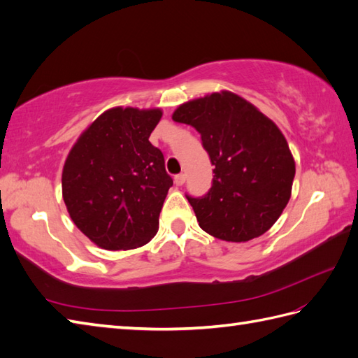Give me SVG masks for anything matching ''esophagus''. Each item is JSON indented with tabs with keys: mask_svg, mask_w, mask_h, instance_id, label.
<instances>
[{
	"mask_svg": "<svg viewBox=\"0 0 358 358\" xmlns=\"http://www.w3.org/2000/svg\"><path fill=\"white\" fill-rule=\"evenodd\" d=\"M174 184H176L178 187H180V185H184L185 184V174H176V176H174Z\"/></svg>",
	"mask_w": 358,
	"mask_h": 358,
	"instance_id": "esophagus-1",
	"label": "esophagus"
}]
</instances>
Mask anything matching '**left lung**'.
I'll return each instance as SVG.
<instances>
[{
	"label": "left lung",
	"instance_id": "left-lung-1",
	"mask_svg": "<svg viewBox=\"0 0 358 358\" xmlns=\"http://www.w3.org/2000/svg\"><path fill=\"white\" fill-rule=\"evenodd\" d=\"M171 117L201 133L214 165L210 192L199 199L188 197L199 227L227 242H248L266 233L289 202L296 174L279 127L228 90L187 101Z\"/></svg>",
	"mask_w": 358,
	"mask_h": 358
}]
</instances>
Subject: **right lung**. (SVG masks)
I'll return each instance as SVG.
<instances>
[{
  "mask_svg": "<svg viewBox=\"0 0 358 358\" xmlns=\"http://www.w3.org/2000/svg\"><path fill=\"white\" fill-rule=\"evenodd\" d=\"M161 108L106 110L70 148L62 169V199L70 219L102 250H134L159 229L173 179L164 155L148 141Z\"/></svg>",
  "mask_w": 358,
  "mask_h": 358,
  "instance_id": "obj_1",
  "label": "right lung"
}]
</instances>
